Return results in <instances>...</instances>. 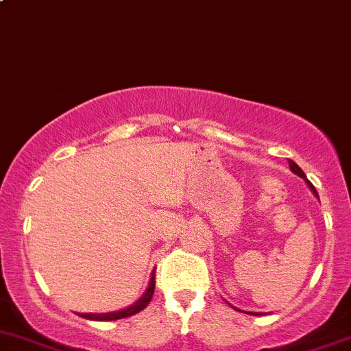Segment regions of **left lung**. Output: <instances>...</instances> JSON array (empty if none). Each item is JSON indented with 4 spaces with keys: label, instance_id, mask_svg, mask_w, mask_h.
<instances>
[{
    "label": "left lung",
    "instance_id": "left-lung-1",
    "mask_svg": "<svg viewBox=\"0 0 351 351\" xmlns=\"http://www.w3.org/2000/svg\"><path fill=\"white\" fill-rule=\"evenodd\" d=\"M289 166H290V169H292V171L295 173V175H299V176H302V178H306V175H304V171H302V169H300L299 166L295 165V162H293V161H290V159H289ZM306 182H307V185H309V189L313 190V192L316 193V197H317V192H316V189H314V185H313V183H311L309 180H306ZM250 314H253V316H256V314H254V313H250Z\"/></svg>",
    "mask_w": 351,
    "mask_h": 351
}]
</instances>
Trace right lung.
I'll list each match as a JSON object with an SVG mask.
<instances>
[{
	"instance_id": "obj_1",
	"label": "right lung",
	"mask_w": 351,
	"mask_h": 351,
	"mask_svg": "<svg viewBox=\"0 0 351 351\" xmlns=\"http://www.w3.org/2000/svg\"><path fill=\"white\" fill-rule=\"evenodd\" d=\"M154 287H156V271H153V275H151V282H149V287H147L146 293H144V295L141 297V299L137 300L134 306L127 307V309H123V311H119V313L80 314V316L84 317V319H91V321H117V319H123V317L134 316V314H137V313H141L143 309H146L147 304L151 302V299H153V293H154Z\"/></svg>"
}]
</instances>
